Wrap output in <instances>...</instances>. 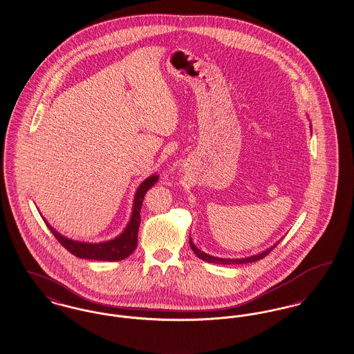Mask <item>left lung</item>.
Segmentation results:
<instances>
[{"label": "left lung", "mask_w": 354, "mask_h": 354, "mask_svg": "<svg viewBox=\"0 0 354 354\" xmlns=\"http://www.w3.org/2000/svg\"><path fill=\"white\" fill-rule=\"evenodd\" d=\"M310 127H312V125H310ZM279 242H277V243H279ZM277 243H274L273 246L268 248L266 250L261 252L259 254H254V256H250V257H245V259H220V257L210 256V254L205 253L203 250H200V249L193 243L192 239L189 237V245H190L192 250L194 252V254H196L198 259H201L203 261H206V262H210V263H221V265H232V263H239V265H240V263H249V262L262 260L265 256H268V254H269V253H270V252L277 246Z\"/></svg>", "instance_id": "obj_1"}]
</instances>
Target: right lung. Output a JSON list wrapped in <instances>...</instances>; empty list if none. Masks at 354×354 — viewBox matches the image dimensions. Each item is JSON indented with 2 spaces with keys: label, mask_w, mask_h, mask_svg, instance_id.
I'll list each match as a JSON object with an SVG mask.
<instances>
[{
  "label": "right lung",
  "mask_w": 354,
  "mask_h": 354,
  "mask_svg": "<svg viewBox=\"0 0 354 354\" xmlns=\"http://www.w3.org/2000/svg\"><path fill=\"white\" fill-rule=\"evenodd\" d=\"M160 176L158 174H151L147 180H144L140 186L136 190L134 194V201H133V209H131V216L129 223L127 227L117 236L115 239H112L109 241L102 242H84L71 240L61 233H58L56 229L49 225V223L42 217V220L46 223V226L50 229V232L55 234L58 242L69 250L72 254H75L78 259H86V260L95 261H121L127 257H129L131 253L134 252L137 241H138V227L141 223L140 212L144 197L147 192L149 190L151 186L154 185L158 181Z\"/></svg>",
  "instance_id": "add662e5"
}]
</instances>
